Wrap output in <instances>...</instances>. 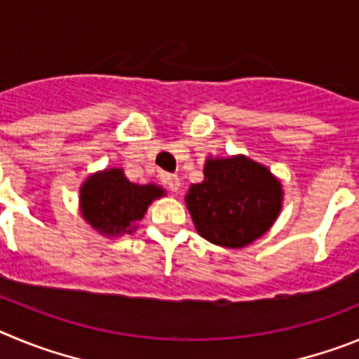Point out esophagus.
Returning <instances> with one entry per match:
<instances>
[{"instance_id":"1","label":"esophagus","mask_w":359,"mask_h":359,"mask_svg":"<svg viewBox=\"0 0 359 359\" xmlns=\"http://www.w3.org/2000/svg\"><path fill=\"white\" fill-rule=\"evenodd\" d=\"M163 182L170 191L177 193L180 189V179L177 175H170V173H168V175L163 177Z\"/></svg>"}]
</instances>
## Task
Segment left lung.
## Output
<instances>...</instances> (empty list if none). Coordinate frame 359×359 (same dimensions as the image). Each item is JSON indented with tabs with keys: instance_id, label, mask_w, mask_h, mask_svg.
Returning <instances> with one entry per match:
<instances>
[{
	"instance_id": "left-lung-1",
	"label": "left lung",
	"mask_w": 359,
	"mask_h": 359,
	"mask_svg": "<svg viewBox=\"0 0 359 359\" xmlns=\"http://www.w3.org/2000/svg\"><path fill=\"white\" fill-rule=\"evenodd\" d=\"M186 205L203 240L241 248L273 225L283 205V186L266 166L245 156L209 157L203 180L191 184Z\"/></svg>"
}]
</instances>
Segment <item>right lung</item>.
<instances>
[{"mask_svg": "<svg viewBox=\"0 0 359 359\" xmlns=\"http://www.w3.org/2000/svg\"><path fill=\"white\" fill-rule=\"evenodd\" d=\"M164 195L156 184H134L121 168H111L87 177L80 187L83 219L103 236L132 234L148 205Z\"/></svg>", "mask_w": 359, "mask_h": 359, "instance_id": "add662e5", "label": "right lung"}]
</instances>
